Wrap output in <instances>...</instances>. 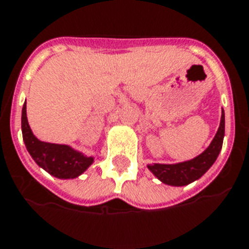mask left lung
<instances>
[{"mask_svg":"<svg viewBox=\"0 0 249 249\" xmlns=\"http://www.w3.org/2000/svg\"><path fill=\"white\" fill-rule=\"evenodd\" d=\"M225 136V113L221 112V121L218 130L211 141L208 148L196 158L178 163H152L148 164L149 171L152 172L160 182L171 186H185L196 181L210 170L216 162L221 152L222 141Z\"/></svg>","mask_w":249,"mask_h":249,"instance_id":"1","label":"left lung"}]
</instances>
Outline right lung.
I'll return each instance as SVG.
<instances>
[{
	"mask_svg": "<svg viewBox=\"0 0 249 249\" xmlns=\"http://www.w3.org/2000/svg\"><path fill=\"white\" fill-rule=\"evenodd\" d=\"M21 132L28 153L41 168L53 178L69 180L78 178L93 163V157H87L69 145L46 142L33 135L27 118V103L21 110Z\"/></svg>",
	"mask_w": 249,
	"mask_h": 249,
	"instance_id": "1",
	"label": "right lung"
}]
</instances>
